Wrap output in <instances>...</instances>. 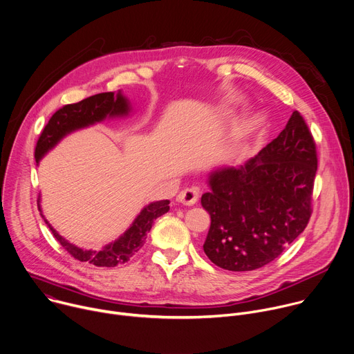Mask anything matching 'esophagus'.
Segmentation results:
<instances>
[{"instance_id": "34e87169", "label": "esophagus", "mask_w": 354, "mask_h": 354, "mask_svg": "<svg viewBox=\"0 0 354 354\" xmlns=\"http://www.w3.org/2000/svg\"><path fill=\"white\" fill-rule=\"evenodd\" d=\"M198 198H199V189H198L196 187H189V188H185L184 191H181V192L178 194L177 201L181 202V203H184V205L191 206V205L196 203Z\"/></svg>"}]
</instances>
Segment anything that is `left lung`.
<instances>
[{
  "instance_id": "left-lung-1",
  "label": "left lung",
  "mask_w": 354,
  "mask_h": 354,
  "mask_svg": "<svg viewBox=\"0 0 354 354\" xmlns=\"http://www.w3.org/2000/svg\"><path fill=\"white\" fill-rule=\"evenodd\" d=\"M317 145L299 111L254 159L210 174L201 203L210 215L203 251L215 265L247 272L276 259L307 227Z\"/></svg>"
}]
</instances>
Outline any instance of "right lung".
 Segmentation results:
<instances>
[{
    "mask_svg": "<svg viewBox=\"0 0 354 354\" xmlns=\"http://www.w3.org/2000/svg\"><path fill=\"white\" fill-rule=\"evenodd\" d=\"M128 110L129 107H128L127 99H124L120 93L114 96L113 92L93 95L78 103L62 106L51 115V118L43 128L37 139L36 149H35L36 162H39L41 156L48 149H51L68 132L102 121L107 115L127 114ZM169 203L170 202L167 199L149 203L138 215V218L135 219L132 226L124 233V236H121L117 241L111 243L110 245L104 247L102 251H91V250L86 251L69 244L48 225L46 219L44 222L50 227L55 240L62 245V248L69 255H73L75 259L81 262L92 263L95 266L114 268L117 265L128 262L131 257L139 251V248H142L147 240L148 232L152 229L153 222L169 212L170 209Z\"/></svg>",
    "mask_w": 354,
    "mask_h": 354,
    "instance_id": "right-lung-1",
    "label": "right lung"
}]
</instances>
